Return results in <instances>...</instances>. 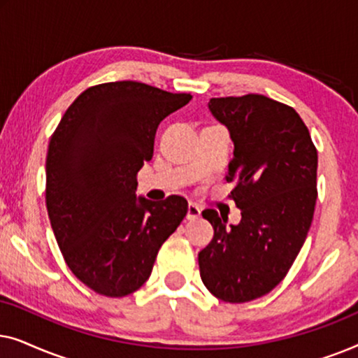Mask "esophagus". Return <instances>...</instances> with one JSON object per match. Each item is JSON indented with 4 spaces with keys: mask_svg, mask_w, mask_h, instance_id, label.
Segmentation results:
<instances>
[{
    "mask_svg": "<svg viewBox=\"0 0 358 358\" xmlns=\"http://www.w3.org/2000/svg\"><path fill=\"white\" fill-rule=\"evenodd\" d=\"M200 213H202V208H200L197 203H189V207H187V220L199 218Z\"/></svg>",
    "mask_w": 358,
    "mask_h": 358,
    "instance_id": "obj_1",
    "label": "esophagus"
}]
</instances>
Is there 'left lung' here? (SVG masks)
I'll return each instance as SVG.
<instances>
[{"mask_svg": "<svg viewBox=\"0 0 358 358\" xmlns=\"http://www.w3.org/2000/svg\"><path fill=\"white\" fill-rule=\"evenodd\" d=\"M208 109L234 145L227 180L241 222L227 227L215 210H203L215 234L199 252L200 277L220 300L251 301L283 280L305 243L317 151L296 110L262 94L213 97Z\"/></svg>", "mask_w": 358, "mask_h": 358, "instance_id": "left-lung-1", "label": "left lung"}]
</instances>
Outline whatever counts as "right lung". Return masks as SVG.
Masks as SVG:
<instances>
[{
  "mask_svg": "<svg viewBox=\"0 0 358 358\" xmlns=\"http://www.w3.org/2000/svg\"><path fill=\"white\" fill-rule=\"evenodd\" d=\"M190 99L145 83H104L81 92L52 135L48 218L70 271L99 295L138 290L187 213L179 195L151 202L135 192L159 122Z\"/></svg>",
  "mask_w": 358,
  "mask_h": 358,
  "instance_id": "add662e5",
  "label": "right lung"
}]
</instances>
